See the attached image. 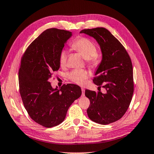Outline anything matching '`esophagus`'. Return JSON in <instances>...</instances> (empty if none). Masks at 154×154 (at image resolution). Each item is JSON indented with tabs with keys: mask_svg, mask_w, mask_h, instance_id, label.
Returning <instances> with one entry per match:
<instances>
[{
	"mask_svg": "<svg viewBox=\"0 0 154 154\" xmlns=\"http://www.w3.org/2000/svg\"><path fill=\"white\" fill-rule=\"evenodd\" d=\"M82 96H85V89L83 88H82Z\"/></svg>",
	"mask_w": 154,
	"mask_h": 154,
	"instance_id": "34e87169",
	"label": "esophagus"
}]
</instances>
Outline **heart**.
Instances as JSON below:
<instances>
[{
    "mask_svg": "<svg viewBox=\"0 0 154 154\" xmlns=\"http://www.w3.org/2000/svg\"><path fill=\"white\" fill-rule=\"evenodd\" d=\"M72 48L82 56L83 58L87 60L88 63L92 66H97L99 63V57L96 54L97 49L94 43L87 38L82 37L75 41L72 44ZM68 51H61L59 57V62L61 66L66 64ZM89 76V72L84 69H75L69 74V78L72 82L82 85L85 83Z\"/></svg>",
    "mask_w": 154,
    "mask_h": 154,
    "instance_id": "b5f03b06",
    "label": "heart"
}]
</instances>
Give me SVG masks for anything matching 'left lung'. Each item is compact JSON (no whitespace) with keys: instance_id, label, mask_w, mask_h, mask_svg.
<instances>
[{"instance_id":"left-lung-1","label":"left lung","mask_w":154,"mask_h":154,"mask_svg":"<svg viewBox=\"0 0 154 154\" xmlns=\"http://www.w3.org/2000/svg\"><path fill=\"white\" fill-rule=\"evenodd\" d=\"M84 33L95 38L102 52V60L93 82L105 88L103 94L85 90L90 99L87 113L91 120L106 125L119 120L126 113L134 92L133 69L130 56L122 43L105 28L84 29Z\"/></svg>"}]
</instances>
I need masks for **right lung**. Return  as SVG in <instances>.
<instances>
[{
	"label": "right lung",
	"instance_id": "obj_1",
	"mask_svg": "<svg viewBox=\"0 0 154 154\" xmlns=\"http://www.w3.org/2000/svg\"><path fill=\"white\" fill-rule=\"evenodd\" d=\"M70 31L49 28L28 47L19 70L20 93L28 115L46 128L61 124L68 109L82 95L79 85L69 83L60 89L52 88V72L60 68L59 57L71 37Z\"/></svg>",
	"mask_w": 154,
	"mask_h": 154
}]
</instances>
